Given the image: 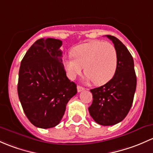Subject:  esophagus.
I'll return each instance as SVG.
<instances>
[{"mask_svg": "<svg viewBox=\"0 0 153 153\" xmlns=\"http://www.w3.org/2000/svg\"><path fill=\"white\" fill-rule=\"evenodd\" d=\"M84 90H85V88L83 87H82V86H80V85L77 86V91H78V92H81V91H84Z\"/></svg>", "mask_w": 153, "mask_h": 153, "instance_id": "obj_1", "label": "esophagus"}]
</instances>
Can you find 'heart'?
<instances>
[{
  "label": "heart",
  "mask_w": 153,
  "mask_h": 153,
  "mask_svg": "<svg viewBox=\"0 0 153 153\" xmlns=\"http://www.w3.org/2000/svg\"><path fill=\"white\" fill-rule=\"evenodd\" d=\"M73 57H65L62 65L68 76L74 79L82 73L95 85H104L114 76L118 65V53L109 42L94 40L79 45L71 51Z\"/></svg>",
  "instance_id": "1"
}]
</instances>
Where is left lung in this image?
Segmentation results:
<instances>
[{
    "label": "left lung",
    "mask_w": 153,
    "mask_h": 153,
    "mask_svg": "<svg viewBox=\"0 0 153 153\" xmlns=\"http://www.w3.org/2000/svg\"><path fill=\"white\" fill-rule=\"evenodd\" d=\"M106 36L114 44L117 51V68L108 82L90 90L93 94V102L88 111L97 123L111 126L122 122L130 111L137 80L131 53L119 39L114 36Z\"/></svg>",
    "instance_id": "obj_1"
}]
</instances>
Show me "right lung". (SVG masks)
<instances>
[{
  "instance_id": "obj_1",
  "label": "right lung",
  "mask_w": 153,
  "mask_h": 153,
  "mask_svg": "<svg viewBox=\"0 0 153 153\" xmlns=\"http://www.w3.org/2000/svg\"><path fill=\"white\" fill-rule=\"evenodd\" d=\"M61 40H37L20 63L18 93L31 124L47 129L57 125L66 105L77 93L76 85L66 76L62 62Z\"/></svg>"
}]
</instances>
